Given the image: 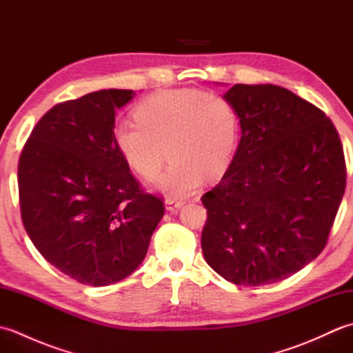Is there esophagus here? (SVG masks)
Wrapping results in <instances>:
<instances>
[{"label": "esophagus", "mask_w": 353, "mask_h": 353, "mask_svg": "<svg viewBox=\"0 0 353 353\" xmlns=\"http://www.w3.org/2000/svg\"><path fill=\"white\" fill-rule=\"evenodd\" d=\"M183 203H185L183 200H174V199L167 197V199H165V209H167V211H170V212L176 211V209L182 208Z\"/></svg>", "instance_id": "esophagus-1"}]
</instances>
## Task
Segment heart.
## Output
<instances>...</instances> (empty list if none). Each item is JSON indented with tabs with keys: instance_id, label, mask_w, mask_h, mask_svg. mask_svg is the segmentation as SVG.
<instances>
[{
	"instance_id": "1",
	"label": "heart",
	"mask_w": 353,
	"mask_h": 353,
	"mask_svg": "<svg viewBox=\"0 0 353 353\" xmlns=\"http://www.w3.org/2000/svg\"><path fill=\"white\" fill-rule=\"evenodd\" d=\"M137 118L118 121L114 134L119 153L142 177H153L167 157L171 162L150 188L183 200L209 176L228 170L239 139V117L226 97L201 89L159 92L142 101Z\"/></svg>"
}]
</instances>
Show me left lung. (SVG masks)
Listing matches in <instances>:
<instances>
[{"instance_id":"1","label":"left lung","mask_w":353,"mask_h":353,"mask_svg":"<svg viewBox=\"0 0 353 353\" xmlns=\"http://www.w3.org/2000/svg\"><path fill=\"white\" fill-rule=\"evenodd\" d=\"M223 97L241 139L201 201V250L224 279L281 282L316 259L339 212L346 165L339 133L314 104L276 85H235Z\"/></svg>"}]
</instances>
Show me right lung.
I'll use <instances>...</instances> for the list:
<instances>
[{
    "label": "right lung",
    "mask_w": 353,
    "mask_h": 353,
    "mask_svg": "<svg viewBox=\"0 0 353 353\" xmlns=\"http://www.w3.org/2000/svg\"><path fill=\"white\" fill-rule=\"evenodd\" d=\"M130 89L56 104L36 124L18 165L21 216L51 265L80 283L123 281L144 261L163 203L144 194L115 144L117 109Z\"/></svg>",
    "instance_id": "1"
}]
</instances>
